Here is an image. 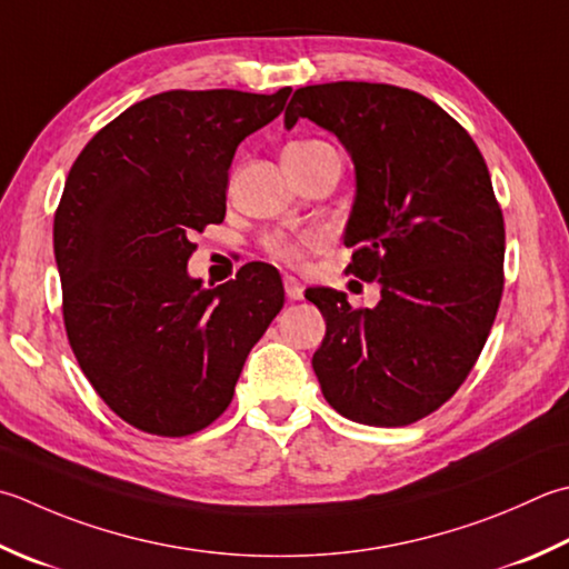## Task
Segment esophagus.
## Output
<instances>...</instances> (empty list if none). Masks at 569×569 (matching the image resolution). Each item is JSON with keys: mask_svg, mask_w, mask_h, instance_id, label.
<instances>
[{"mask_svg": "<svg viewBox=\"0 0 569 569\" xmlns=\"http://www.w3.org/2000/svg\"><path fill=\"white\" fill-rule=\"evenodd\" d=\"M283 291H286V298H288V300H300V298H303L306 288H303V283L298 281V278L286 276V278H283Z\"/></svg>", "mask_w": 569, "mask_h": 569, "instance_id": "34e87169", "label": "esophagus"}]
</instances>
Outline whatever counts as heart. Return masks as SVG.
<instances>
[{
    "label": "heart",
    "mask_w": 569,
    "mask_h": 569,
    "mask_svg": "<svg viewBox=\"0 0 569 569\" xmlns=\"http://www.w3.org/2000/svg\"><path fill=\"white\" fill-rule=\"evenodd\" d=\"M336 152L330 142L318 138L296 140L286 148L283 160H310L318 154ZM326 243V233L322 231H303V233H286V231H271L263 237V249L273 259L283 263H300L308 256V251L320 249Z\"/></svg>",
    "instance_id": "b5f03b06"
}]
</instances>
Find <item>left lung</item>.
<instances>
[{
	"label": "left lung",
	"mask_w": 569,
	"mask_h": 569,
	"mask_svg": "<svg viewBox=\"0 0 569 569\" xmlns=\"http://www.w3.org/2000/svg\"><path fill=\"white\" fill-rule=\"evenodd\" d=\"M298 118L350 152L358 194L345 271L382 293L375 308H352L332 288L306 291L326 318L313 355L322 397L367 427L415 425L469 377L503 296L506 227L491 174L469 132L407 88L306 86L286 128Z\"/></svg>",
	"instance_id": "1"
}]
</instances>
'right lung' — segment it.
I'll return each instance as SVG.
<instances>
[{
    "label": "right lung",
    "mask_w": 569,
    "mask_h": 569,
    "mask_svg": "<svg viewBox=\"0 0 569 569\" xmlns=\"http://www.w3.org/2000/svg\"><path fill=\"white\" fill-rule=\"evenodd\" d=\"M271 96L164 91L88 140L53 217L71 350L98 397L140 431L189 437L224 415L247 355L283 308L269 263L202 288L192 237L227 214L239 142L281 116Z\"/></svg>",
    "instance_id": "obj_1"
}]
</instances>
